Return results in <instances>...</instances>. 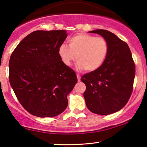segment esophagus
<instances>
[{"label":"esophagus","mask_w":147,"mask_h":147,"mask_svg":"<svg viewBox=\"0 0 147 147\" xmlns=\"http://www.w3.org/2000/svg\"><path fill=\"white\" fill-rule=\"evenodd\" d=\"M77 80L78 81H81V77H80L79 75H77Z\"/></svg>","instance_id":"34e87169"}]
</instances>
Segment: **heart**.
<instances>
[{"label":"heart","mask_w":147,"mask_h":147,"mask_svg":"<svg viewBox=\"0 0 147 147\" xmlns=\"http://www.w3.org/2000/svg\"><path fill=\"white\" fill-rule=\"evenodd\" d=\"M109 51V43L105 38L88 34H78L68 40V46L61 44L58 55L66 66H70L76 59L77 67L92 72L102 66Z\"/></svg>","instance_id":"1"}]
</instances>
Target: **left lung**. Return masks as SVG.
Instances as JSON below:
<instances>
[{
	"instance_id": "1",
	"label": "left lung",
	"mask_w": 147,
	"mask_h": 147,
	"mask_svg": "<svg viewBox=\"0 0 147 147\" xmlns=\"http://www.w3.org/2000/svg\"><path fill=\"white\" fill-rule=\"evenodd\" d=\"M89 32L100 34L105 38L109 51L101 67L81 77V81L86 85L83 96L91 112L100 115H110L120 111L130 98L135 64L127 44L115 34L102 29Z\"/></svg>"
}]
</instances>
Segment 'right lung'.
<instances>
[{
  "label": "right lung",
  "instance_id": "obj_1",
  "mask_svg": "<svg viewBox=\"0 0 147 147\" xmlns=\"http://www.w3.org/2000/svg\"><path fill=\"white\" fill-rule=\"evenodd\" d=\"M66 37V30L34 31L11 55L10 85L22 107L34 116L53 117L64 112L77 83L75 71L57 52Z\"/></svg>",
  "mask_w": 147,
  "mask_h": 147
}]
</instances>
